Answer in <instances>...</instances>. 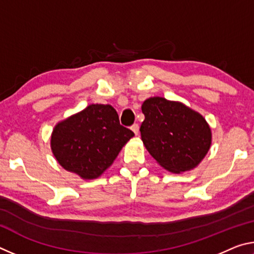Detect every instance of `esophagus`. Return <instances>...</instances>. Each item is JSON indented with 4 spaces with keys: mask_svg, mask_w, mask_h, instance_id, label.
<instances>
[{
    "mask_svg": "<svg viewBox=\"0 0 254 254\" xmlns=\"http://www.w3.org/2000/svg\"><path fill=\"white\" fill-rule=\"evenodd\" d=\"M139 128H140V127H139V124H133V126L131 127V130L133 131V132H134V134L135 135H137V134H139Z\"/></svg>",
    "mask_w": 254,
    "mask_h": 254,
    "instance_id": "esophagus-1",
    "label": "esophagus"
}]
</instances>
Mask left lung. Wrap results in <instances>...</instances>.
I'll list each match as a JSON object with an SVG mask.
<instances>
[{
	"mask_svg": "<svg viewBox=\"0 0 254 254\" xmlns=\"http://www.w3.org/2000/svg\"><path fill=\"white\" fill-rule=\"evenodd\" d=\"M141 139L149 153L174 174L194 169L212 143V132L198 112L183 103L150 97L142 104Z\"/></svg>",
	"mask_w": 254,
	"mask_h": 254,
	"instance_id": "left-lung-1",
	"label": "left lung"
}]
</instances>
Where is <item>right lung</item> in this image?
<instances>
[{"label":"right lung","mask_w":254,"mask_h":254,"mask_svg":"<svg viewBox=\"0 0 254 254\" xmlns=\"http://www.w3.org/2000/svg\"><path fill=\"white\" fill-rule=\"evenodd\" d=\"M133 135L130 128L120 124L114 107L91 104L55 127L50 145L64 169L83 179H95Z\"/></svg>","instance_id":"obj_1"}]
</instances>
